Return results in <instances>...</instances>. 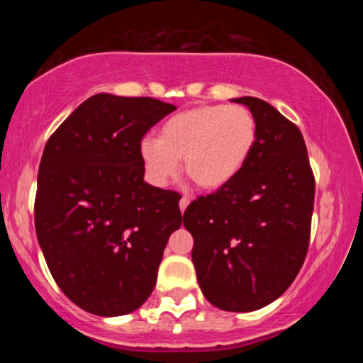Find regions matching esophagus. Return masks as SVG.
<instances>
[{
  "label": "esophagus",
  "mask_w": 363,
  "mask_h": 363,
  "mask_svg": "<svg viewBox=\"0 0 363 363\" xmlns=\"http://www.w3.org/2000/svg\"><path fill=\"white\" fill-rule=\"evenodd\" d=\"M187 205H189V198H187V196H182V198H181V201H179V208H181V211H182V213H184V211H186Z\"/></svg>",
  "instance_id": "34e87169"
}]
</instances>
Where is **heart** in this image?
<instances>
[{
	"label": "heart",
	"instance_id": "obj_1",
	"mask_svg": "<svg viewBox=\"0 0 363 363\" xmlns=\"http://www.w3.org/2000/svg\"><path fill=\"white\" fill-rule=\"evenodd\" d=\"M256 143V119L244 106H199L172 116L158 138L141 140L140 157L148 181L167 186L179 158L203 189H218L234 179Z\"/></svg>",
	"mask_w": 363,
	"mask_h": 363
}]
</instances>
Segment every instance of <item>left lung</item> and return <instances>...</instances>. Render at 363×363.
<instances>
[{"mask_svg":"<svg viewBox=\"0 0 363 363\" xmlns=\"http://www.w3.org/2000/svg\"><path fill=\"white\" fill-rule=\"evenodd\" d=\"M234 102L256 119L251 155L228 184L194 199L182 222L206 301L251 312L277 301L301 272L315 182L301 129L261 99Z\"/></svg>","mask_w":363,"mask_h":363,"instance_id":"left-lung-1","label":"left lung"}]
</instances>
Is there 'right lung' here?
Segmentation results:
<instances>
[{
	"label": "right lung",
	"mask_w": 363,
	"mask_h": 363,
	"mask_svg": "<svg viewBox=\"0 0 363 363\" xmlns=\"http://www.w3.org/2000/svg\"><path fill=\"white\" fill-rule=\"evenodd\" d=\"M176 106L97 94L45 143L35 232L62 294L104 318L136 311L157 283L164 249L182 223L181 194L143 181L140 143Z\"/></svg>",
	"instance_id": "obj_1"
}]
</instances>
